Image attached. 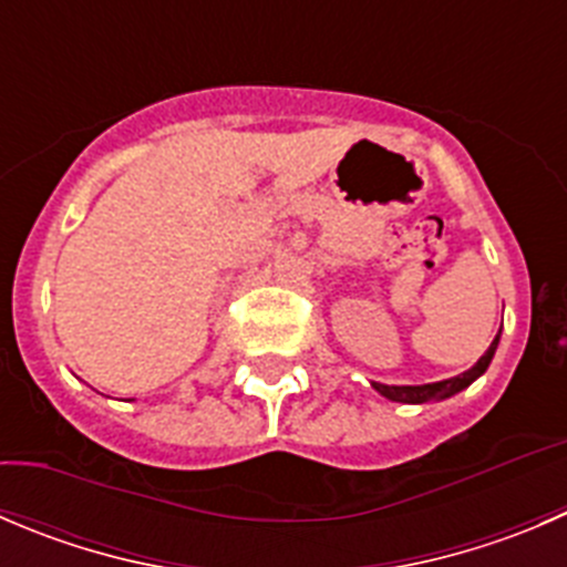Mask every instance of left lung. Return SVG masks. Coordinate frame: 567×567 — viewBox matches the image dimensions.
I'll use <instances>...</instances> for the list:
<instances>
[{
  "instance_id": "obj_1",
  "label": "left lung",
  "mask_w": 567,
  "mask_h": 567,
  "mask_svg": "<svg viewBox=\"0 0 567 567\" xmlns=\"http://www.w3.org/2000/svg\"><path fill=\"white\" fill-rule=\"evenodd\" d=\"M496 349H498V334H496V340L491 343V349H487L485 354L480 357V362H476L474 368H468L465 373H460V377L443 379V382H430V384H382V382H373V390H379L384 399L399 401V404H426V401L449 399V395L465 390L471 382H474V379H480L482 373L487 371V365H491Z\"/></svg>"
}]
</instances>
